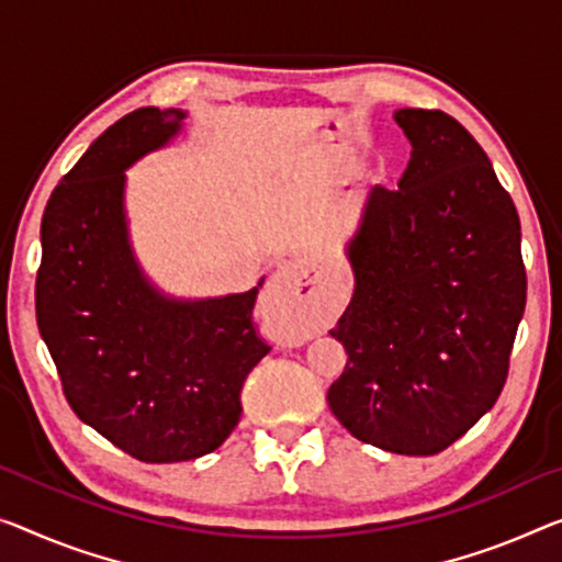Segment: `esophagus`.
<instances>
[{
	"instance_id": "obj_1",
	"label": "esophagus",
	"mask_w": 562,
	"mask_h": 562,
	"mask_svg": "<svg viewBox=\"0 0 562 562\" xmlns=\"http://www.w3.org/2000/svg\"><path fill=\"white\" fill-rule=\"evenodd\" d=\"M304 279H306L304 261H286L279 269V273H276V279L271 283V296L273 299H306Z\"/></svg>"
}]
</instances>
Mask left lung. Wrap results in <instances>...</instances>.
I'll use <instances>...</instances> for the list:
<instances>
[{
	"label": "left lung",
	"instance_id": "obj_1",
	"mask_svg": "<svg viewBox=\"0 0 562 562\" xmlns=\"http://www.w3.org/2000/svg\"><path fill=\"white\" fill-rule=\"evenodd\" d=\"M412 143L400 188L374 186L347 256L336 329L349 359L334 417L361 442L437 454L503 392L525 311L520 218L477 140L442 110H396Z\"/></svg>",
	"mask_w": 562,
	"mask_h": 562
}]
</instances>
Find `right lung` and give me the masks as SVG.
Segmentation results:
<instances>
[{"mask_svg":"<svg viewBox=\"0 0 562 562\" xmlns=\"http://www.w3.org/2000/svg\"><path fill=\"white\" fill-rule=\"evenodd\" d=\"M183 110L140 108L108 127L42 215L37 326L85 425L140 462H183L226 442L240 390L271 351L254 326L258 289L178 301L137 266L125 170L183 127Z\"/></svg>","mask_w":562,"mask_h":562,"instance_id":"right-lung-1","label":"right lung"}]
</instances>
